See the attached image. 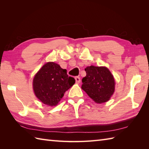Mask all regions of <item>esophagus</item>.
I'll return each instance as SVG.
<instances>
[{
  "label": "esophagus",
  "instance_id": "esophagus-1",
  "mask_svg": "<svg viewBox=\"0 0 149 149\" xmlns=\"http://www.w3.org/2000/svg\"><path fill=\"white\" fill-rule=\"evenodd\" d=\"M75 82H76V83L79 84V83H80L81 79H80V77H78V76L75 77Z\"/></svg>",
  "mask_w": 149,
  "mask_h": 149
}]
</instances>
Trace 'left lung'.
<instances>
[{
  "mask_svg": "<svg viewBox=\"0 0 149 149\" xmlns=\"http://www.w3.org/2000/svg\"><path fill=\"white\" fill-rule=\"evenodd\" d=\"M86 77L82 79L81 88L97 103L109 100L115 91V79L104 66H87Z\"/></svg>",
  "mask_w": 149,
  "mask_h": 149,
  "instance_id": "left-lung-1",
  "label": "left lung"
}]
</instances>
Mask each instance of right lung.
Returning a JSON list of instances; mask_svg holds the SVG:
<instances>
[{
	"mask_svg": "<svg viewBox=\"0 0 149 149\" xmlns=\"http://www.w3.org/2000/svg\"><path fill=\"white\" fill-rule=\"evenodd\" d=\"M75 79L68 76L66 69L49 62L38 72L33 79L34 92L41 102L50 106H56L66 90L75 83Z\"/></svg>",
	"mask_w": 149,
	"mask_h": 149,
	"instance_id": "obj_1",
	"label": "right lung"
}]
</instances>
